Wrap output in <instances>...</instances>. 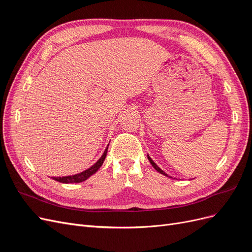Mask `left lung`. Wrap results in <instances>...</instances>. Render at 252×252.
Here are the masks:
<instances>
[{"label":"left lung","instance_id":"1","mask_svg":"<svg viewBox=\"0 0 252 252\" xmlns=\"http://www.w3.org/2000/svg\"><path fill=\"white\" fill-rule=\"evenodd\" d=\"M147 158H148V159H149V162H150V164H151L152 166H154V168H155V169H156L157 171H158L159 173H162V174L166 175V177H168V178H171V177H170V175H168V174H167V173H165V172H164V171H163V170H162L161 168H159V167H158V165H157V164H156V163H155L154 161H152V158H150V157H149L148 155H147Z\"/></svg>","mask_w":252,"mask_h":252}]
</instances>
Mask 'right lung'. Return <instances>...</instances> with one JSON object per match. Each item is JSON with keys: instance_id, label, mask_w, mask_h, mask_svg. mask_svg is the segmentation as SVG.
Returning a JSON list of instances; mask_svg holds the SVG:
<instances>
[{"instance_id": "right-lung-1", "label": "right lung", "mask_w": 252, "mask_h": 252, "mask_svg": "<svg viewBox=\"0 0 252 252\" xmlns=\"http://www.w3.org/2000/svg\"><path fill=\"white\" fill-rule=\"evenodd\" d=\"M109 146V144H108ZM108 146L106 147L104 154L102 155V157L97 159V161L91 166L89 167L88 169L84 170L80 173H77V174H73V175H67V177H59V178H52V180L55 181H58L60 183H64V184H69V183H81V182H84L86 181L88 178H90L91 175L94 174L98 169H100V167L103 165L104 161H105V158H106V155H107V151H108Z\"/></svg>"}]
</instances>
